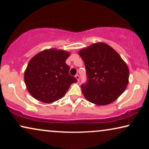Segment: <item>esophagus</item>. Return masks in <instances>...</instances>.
<instances>
[{"mask_svg": "<svg viewBox=\"0 0 149 149\" xmlns=\"http://www.w3.org/2000/svg\"><path fill=\"white\" fill-rule=\"evenodd\" d=\"M75 78H76V79H77V81L79 82V75H75Z\"/></svg>", "mask_w": 149, "mask_h": 149, "instance_id": "34e87169", "label": "esophagus"}]
</instances>
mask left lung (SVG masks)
Returning a JSON list of instances; mask_svg holds the SVG:
<instances>
[{
    "label": "left lung",
    "instance_id": "1",
    "mask_svg": "<svg viewBox=\"0 0 149 149\" xmlns=\"http://www.w3.org/2000/svg\"><path fill=\"white\" fill-rule=\"evenodd\" d=\"M78 54L87 75V82L81 86L85 99L97 105L115 101L129 82V68L120 54L102 42L84 48Z\"/></svg>",
    "mask_w": 149,
    "mask_h": 149
}]
</instances>
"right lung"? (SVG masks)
<instances>
[{
    "instance_id": "right-lung-1",
    "label": "right lung",
    "mask_w": 149,
    "mask_h": 149,
    "mask_svg": "<svg viewBox=\"0 0 149 149\" xmlns=\"http://www.w3.org/2000/svg\"><path fill=\"white\" fill-rule=\"evenodd\" d=\"M70 53L50 49L32 58L24 72V81L33 97L45 103L56 101L64 97L76 78L69 74L65 60Z\"/></svg>"
}]
</instances>
